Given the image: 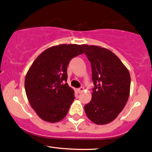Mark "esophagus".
<instances>
[{
    "instance_id": "esophagus-1",
    "label": "esophagus",
    "mask_w": 152,
    "mask_h": 152,
    "mask_svg": "<svg viewBox=\"0 0 152 152\" xmlns=\"http://www.w3.org/2000/svg\"><path fill=\"white\" fill-rule=\"evenodd\" d=\"M83 91H84V88L83 87H80V88H79V89H77L78 93H81Z\"/></svg>"
}]
</instances>
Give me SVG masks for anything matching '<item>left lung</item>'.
Here are the masks:
<instances>
[{
    "label": "left lung",
    "mask_w": 152,
    "mask_h": 152,
    "mask_svg": "<svg viewBox=\"0 0 152 152\" xmlns=\"http://www.w3.org/2000/svg\"><path fill=\"white\" fill-rule=\"evenodd\" d=\"M91 63L92 89L91 102L85 106L86 115L97 125L115 120L128 102L130 75L118 56L107 48L82 44Z\"/></svg>",
    "instance_id": "left-lung-1"
}]
</instances>
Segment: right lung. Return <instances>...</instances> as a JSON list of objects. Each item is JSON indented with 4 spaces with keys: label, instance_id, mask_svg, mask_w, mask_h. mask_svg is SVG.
I'll return each mask as SVG.
<instances>
[{
    "label": "right lung",
    "instance_id": "obj_1",
    "mask_svg": "<svg viewBox=\"0 0 152 152\" xmlns=\"http://www.w3.org/2000/svg\"><path fill=\"white\" fill-rule=\"evenodd\" d=\"M82 45L61 44L47 48L35 59L24 80L26 94L39 118L57 123L67 115L75 99L67 83V67L72 58L84 53Z\"/></svg>",
    "mask_w": 152,
    "mask_h": 152
}]
</instances>
